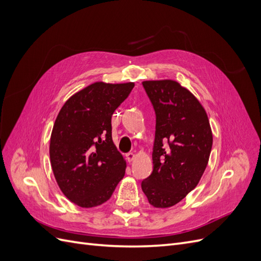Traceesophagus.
I'll return each instance as SVG.
<instances>
[{"label":"esophagus","instance_id":"1","mask_svg":"<svg viewBox=\"0 0 261 261\" xmlns=\"http://www.w3.org/2000/svg\"><path fill=\"white\" fill-rule=\"evenodd\" d=\"M125 158H126V160H127L128 162H130V161L134 160V158H135V154H134L133 152H128V153L125 154Z\"/></svg>","mask_w":261,"mask_h":261}]
</instances>
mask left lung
<instances>
[{"mask_svg": "<svg viewBox=\"0 0 261 261\" xmlns=\"http://www.w3.org/2000/svg\"><path fill=\"white\" fill-rule=\"evenodd\" d=\"M143 87L155 113L153 171L141 189L155 208L172 207L199 183L208 164L212 133L206 111L194 94L174 81Z\"/></svg>", "mask_w": 261, "mask_h": 261, "instance_id": "1", "label": "left lung"}]
</instances>
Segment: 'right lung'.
<instances>
[{"label":"right lung","mask_w":261,"mask_h":261,"mask_svg":"<svg viewBox=\"0 0 261 261\" xmlns=\"http://www.w3.org/2000/svg\"><path fill=\"white\" fill-rule=\"evenodd\" d=\"M133 83H94L70 97L55 120L50 159L67 198L83 208L110 199L126 163L112 140L111 118L128 97Z\"/></svg>","instance_id":"obj_1"}]
</instances>
